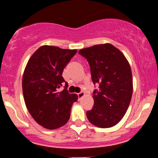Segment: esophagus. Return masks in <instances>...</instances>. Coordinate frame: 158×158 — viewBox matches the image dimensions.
I'll return each instance as SVG.
<instances>
[{
    "label": "esophagus",
    "instance_id": "34e87169",
    "mask_svg": "<svg viewBox=\"0 0 158 158\" xmlns=\"http://www.w3.org/2000/svg\"><path fill=\"white\" fill-rule=\"evenodd\" d=\"M85 95V94L84 93V92H80V93L78 94V97H79V99H80L81 98H82Z\"/></svg>",
    "mask_w": 158,
    "mask_h": 158
}]
</instances>
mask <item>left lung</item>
I'll return each mask as SVG.
<instances>
[{
    "label": "left lung",
    "mask_w": 158,
    "mask_h": 158,
    "mask_svg": "<svg viewBox=\"0 0 158 158\" xmlns=\"http://www.w3.org/2000/svg\"><path fill=\"white\" fill-rule=\"evenodd\" d=\"M79 53L89 63L94 84H99V91H94V104L87 111V117L99 128L113 127L123 119L131 102L133 79L129 63L109 43L81 49Z\"/></svg>",
    "instance_id": "obj_1"
}]
</instances>
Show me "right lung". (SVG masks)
<instances>
[{
	"label": "right lung",
	"mask_w": 158,
	"mask_h": 158,
	"mask_svg": "<svg viewBox=\"0 0 158 158\" xmlns=\"http://www.w3.org/2000/svg\"><path fill=\"white\" fill-rule=\"evenodd\" d=\"M77 50L43 45L31 56L22 79L23 98L29 113L38 124L47 129L64 126L78 96L69 94L62 72ZM65 82V89L57 90Z\"/></svg>",
	"instance_id": "1"
}]
</instances>
